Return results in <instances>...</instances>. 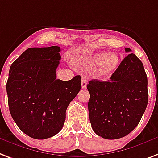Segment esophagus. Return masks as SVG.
I'll list each match as a JSON object with an SVG mask.
<instances>
[{
  "instance_id": "34e87169",
  "label": "esophagus",
  "mask_w": 158,
  "mask_h": 158,
  "mask_svg": "<svg viewBox=\"0 0 158 158\" xmlns=\"http://www.w3.org/2000/svg\"><path fill=\"white\" fill-rule=\"evenodd\" d=\"M87 80L86 79H82V81H81V86L83 89H86V87H87Z\"/></svg>"
}]
</instances>
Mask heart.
<instances>
[{"instance_id":"obj_1","label":"heart","mask_w":158,"mask_h":158,"mask_svg":"<svg viewBox=\"0 0 158 158\" xmlns=\"http://www.w3.org/2000/svg\"><path fill=\"white\" fill-rule=\"evenodd\" d=\"M121 62V57L115 52H100L95 54L89 59L88 68H100L104 73H111L114 71Z\"/></svg>"}]
</instances>
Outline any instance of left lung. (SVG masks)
I'll use <instances>...</instances> for the list:
<instances>
[{
  "label": "left lung",
  "instance_id": "1",
  "mask_svg": "<svg viewBox=\"0 0 158 158\" xmlns=\"http://www.w3.org/2000/svg\"><path fill=\"white\" fill-rule=\"evenodd\" d=\"M87 89L89 120L97 135L118 139L138 126L148 105V91L143 64L134 54L123 59L109 80L93 79Z\"/></svg>",
  "mask_w": 158,
  "mask_h": 158
}]
</instances>
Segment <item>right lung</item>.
Masks as SVG:
<instances>
[{"instance_id":"obj_1","label":"right lung","mask_w":158,"mask_h":158,"mask_svg":"<svg viewBox=\"0 0 158 158\" xmlns=\"http://www.w3.org/2000/svg\"><path fill=\"white\" fill-rule=\"evenodd\" d=\"M60 47L29 48L12 63L6 83L10 115L18 127L35 139L57 134L67 107L81 89V77L56 79Z\"/></svg>"}]
</instances>
